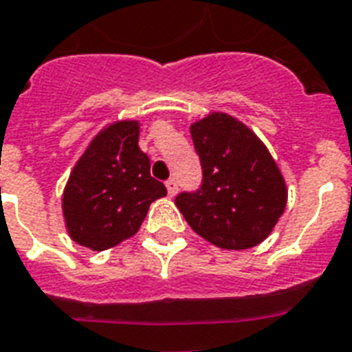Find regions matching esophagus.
I'll list each match as a JSON object with an SVG mask.
<instances>
[{"label": "esophagus", "instance_id": "1", "mask_svg": "<svg viewBox=\"0 0 352 352\" xmlns=\"http://www.w3.org/2000/svg\"><path fill=\"white\" fill-rule=\"evenodd\" d=\"M165 185H167L168 196H174L176 192H178V179L176 178H168L167 182H165Z\"/></svg>", "mask_w": 352, "mask_h": 352}]
</instances>
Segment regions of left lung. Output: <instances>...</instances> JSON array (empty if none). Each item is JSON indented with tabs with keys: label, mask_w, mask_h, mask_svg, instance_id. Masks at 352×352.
<instances>
[{
	"label": "left lung",
	"mask_w": 352,
	"mask_h": 352,
	"mask_svg": "<svg viewBox=\"0 0 352 352\" xmlns=\"http://www.w3.org/2000/svg\"><path fill=\"white\" fill-rule=\"evenodd\" d=\"M200 189L176 206L195 233L224 250L261 244L287 206V184L264 143L235 117L214 111L190 124Z\"/></svg>",
	"instance_id": "1"
}]
</instances>
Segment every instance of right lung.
<instances>
[{
  "label": "right lung",
  "mask_w": 352,
  "mask_h": 352,
  "mask_svg": "<svg viewBox=\"0 0 352 352\" xmlns=\"http://www.w3.org/2000/svg\"><path fill=\"white\" fill-rule=\"evenodd\" d=\"M138 141V121L111 122L73 167L62 211L67 233L80 246L104 252L135 235L152 201L167 195L151 176V160Z\"/></svg>",
  "instance_id": "1"
}]
</instances>
